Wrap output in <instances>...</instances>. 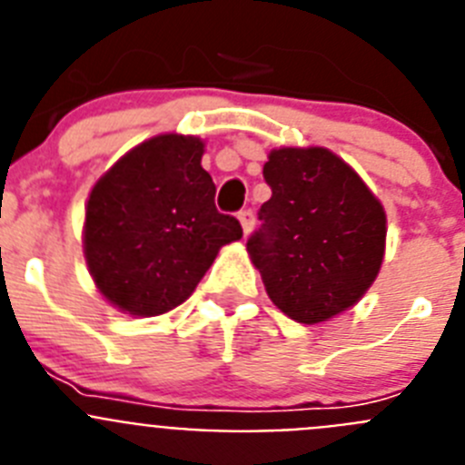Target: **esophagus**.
Masks as SVG:
<instances>
[{
  "label": "esophagus",
  "mask_w": 465,
  "mask_h": 465,
  "mask_svg": "<svg viewBox=\"0 0 465 465\" xmlns=\"http://www.w3.org/2000/svg\"><path fill=\"white\" fill-rule=\"evenodd\" d=\"M237 219H240L242 228H244V235H249L253 230V223H256V213H253L252 209H242V212L237 213Z\"/></svg>",
  "instance_id": "34e87169"
}]
</instances>
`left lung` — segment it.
<instances>
[{
	"label": "left lung",
	"instance_id": "left-lung-1",
	"mask_svg": "<svg viewBox=\"0 0 465 465\" xmlns=\"http://www.w3.org/2000/svg\"><path fill=\"white\" fill-rule=\"evenodd\" d=\"M272 191L246 240L270 300L300 323L340 314L371 289L384 258L386 216L351 167L326 149H279Z\"/></svg>",
	"mask_w": 465,
	"mask_h": 465
}]
</instances>
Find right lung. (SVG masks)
Here are the masks:
<instances>
[{
	"mask_svg": "<svg viewBox=\"0 0 465 465\" xmlns=\"http://www.w3.org/2000/svg\"><path fill=\"white\" fill-rule=\"evenodd\" d=\"M204 143L160 134L123 155L94 183L84 249L97 289L134 316H158L195 291L223 244L242 237L213 204Z\"/></svg>",
	"mask_w": 465,
	"mask_h": 465,
	"instance_id": "1",
	"label": "right lung"
}]
</instances>
